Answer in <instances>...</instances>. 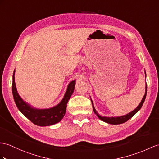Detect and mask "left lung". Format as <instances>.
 Listing matches in <instances>:
<instances>
[{"mask_svg":"<svg viewBox=\"0 0 159 159\" xmlns=\"http://www.w3.org/2000/svg\"><path fill=\"white\" fill-rule=\"evenodd\" d=\"M145 74H146V72H145ZM146 92H147V85L146 84V92H145V94L144 96V97H143L142 100L141 102L139 104V105L136 107V109H135L133 111H131V113L127 114L125 115H123V116H121V117H102V116H100V115L98 114L97 112H96L95 108L94 107V104H93L92 102V100L91 99V101H92V107H93V111H94V113L97 115V117L100 119H101L102 121L106 122L107 123H109V124H113V125H117V124H121V123H123L126 122L127 121H128L129 119H131V117H133V116L137 113V112L141 109V107H142L143 104L144 102V100L146 98Z\"/></svg>","mask_w":159,"mask_h":159,"instance_id":"left-lung-1","label":"left lung"}]
</instances>
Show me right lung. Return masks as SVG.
<instances>
[{
  "label": "right lung",
  "mask_w": 159,
  "mask_h": 159,
  "mask_svg": "<svg viewBox=\"0 0 159 159\" xmlns=\"http://www.w3.org/2000/svg\"><path fill=\"white\" fill-rule=\"evenodd\" d=\"M15 71L13 75L12 92L15 102L23 115L30 120L34 124L38 126H49L59 122L66 112L67 104L74 91L75 80L69 83L64 98L57 106L47 109H38L32 107L24 102L18 94L15 83Z\"/></svg>",
  "instance_id": "right-lung-1"
}]
</instances>
